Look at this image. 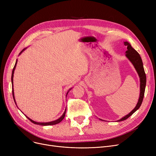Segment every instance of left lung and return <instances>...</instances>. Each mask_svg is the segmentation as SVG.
Here are the masks:
<instances>
[{"label":"left lung","instance_id":"8db88e82","mask_svg":"<svg viewBox=\"0 0 156 156\" xmlns=\"http://www.w3.org/2000/svg\"><path fill=\"white\" fill-rule=\"evenodd\" d=\"M124 45L127 47V51H126V57L128 59V60L132 63L134 68H135L139 78H140V96H139V99L138 102L135 106V108L131 111L127 115L122 117L120 119L116 121H122L128 119L129 116H131L132 114L140 108V105L142 103L144 93H145V89L146 86V75L145 73L144 65L142 62V60L140 55L135 50V49L130 45V44L128 42H124ZM102 120L101 119H99ZM103 121V120H102Z\"/></svg>","mask_w":156,"mask_h":156}]
</instances>
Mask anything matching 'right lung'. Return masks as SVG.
<instances>
[{
    "label": "right lung",
    "instance_id": "right-lung-1",
    "mask_svg": "<svg viewBox=\"0 0 156 156\" xmlns=\"http://www.w3.org/2000/svg\"><path fill=\"white\" fill-rule=\"evenodd\" d=\"M25 49H27V48H23V50L21 51V52L20 53V54H19V55L24 51L25 50ZM17 62H18V59H16V63H15V65H14V68H13V69H12V76H11V82H12V96H13V99H14V102H15V104H16V105H17V104H16V101H15V98H14V88H13V77H14V70H15V69H16V64H17ZM71 88H70L69 90H68V92H67V94H66V97H67V95H68V92H69V90H71ZM18 107V106H17ZM66 109H65V111H64V113L62 114V115L59 118V119H56V120H55V121H50V122H37V121H34V120H32V119H31L30 118H28V116H27L26 115V117L30 120V121H31L33 123H34V124H36V125H41V126H49V125H56V124H58V123H59V122L64 118V116H65V114H66Z\"/></svg>",
    "mask_w": 156,
    "mask_h": 156
}]
</instances>
